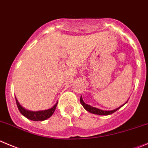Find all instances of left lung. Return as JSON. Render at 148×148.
<instances>
[{
    "instance_id": "8db88e82",
    "label": "left lung",
    "mask_w": 148,
    "mask_h": 148,
    "mask_svg": "<svg viewBox=\"0 0 148 148\" xmlns=\"http://www.w3.org/2000/svg\"><path fill=\"white\" fill-rule=\"evenodd\" d=\"M80 103H81V104L82 105L83 107L84 108V109H85L86 110H87V111H89L90 113H92V114H97V115H110V114H113V113L116 112L117 110H119V109L121 107H122L123 106H124L125 103H124L123 106H120V107H119L118 108H116L114 109V110H100V109H98V108H96L95 107H92V106H90V105H87L86 104V103H84V102L82 100V97H80Z\"/></svg>"
}]
</instances>
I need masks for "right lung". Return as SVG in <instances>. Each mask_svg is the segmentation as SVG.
Masks as SVG:
<instances>
[{
	"label": "right lung",
	"instance_id": "right-lung-1",
	"mask_svg": "<svg viewBox=\"0 0 148 148\" xmlns=\"http://www.w3.org/2000/svg\"><path fill=\"white\" fill-rule=\"evenodd\" d=\"M16 102L17 107H18V110L20 111V113H21L23 116H24L26 118L28 119L35 121H44V120H46L47 119L50 118V117L53 114L54 111H55L56 110V108L57 106V104H58V103H56L53 107H52L50 109H48V110H40V111H30V110H27L26 109H24V108L19 104V103H18V100H16Z\"/></svg>",
	"mask_w": 148,
	"mask_h": 148
}]
</instances>
